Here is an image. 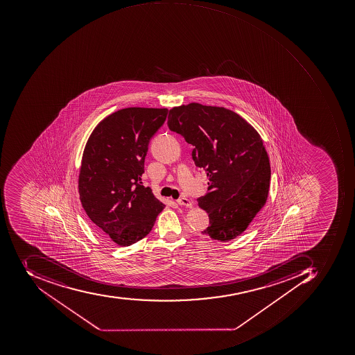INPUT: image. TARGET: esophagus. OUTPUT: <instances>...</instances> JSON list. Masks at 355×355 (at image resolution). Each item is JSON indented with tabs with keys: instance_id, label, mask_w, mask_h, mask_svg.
<instances>
[{
	"instance_id": "34e87169",
	"label": "esophagus",
	"mask_w": 355,
	"mask_h": 355,
	"mask_svg": "<svg viewBox=\"0 0 355 355\" xmlns=\"http://www.w3.org/2000/svg\"><path fill=\"white\" fill-rule=\"evenodd\" d=\"M178 203H179L180 205H183V207H193V202L187 198L179 199Z\"/></svg>"
}]
</instances>
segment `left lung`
<instances>
[{"mask_svg":"<svg viewBox=\"0 0 355 355\" xmlns=\"http://www.w3.org/2000/svg\"><path fill=\"white\" fill-rule=\"evenodd\" d=\"M170 130L193 145V159L209 178L198 205L209 214L202 234L227 242L243 234L267 200L270 162L263 139L239 114L200 103L175 106Z\"/></svg>","mask_w":355,"mask_h":355,"instance_id":"left-lung-1","label":"left lung"}]
</instances>
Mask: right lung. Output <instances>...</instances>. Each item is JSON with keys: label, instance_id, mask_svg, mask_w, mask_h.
Wrapping results in <instances>:
<instances>
[{"label": "right lung", "instance_id": "add662e5", "mask_svg": "<svg viewBox=\"0 0 355 355\" xmlns=\"http://www.w3.org/2000/svg\"><path fill=\"white\" fill-rule=\"evenodd\" d=\"M168 109L127 107L106 116L85 145L78 193L105 241L128 246L148 236L166 205L140 185L150 138Z\"/></svg>", "mask_w": 355, "mask_h": 355}]
</instances>
